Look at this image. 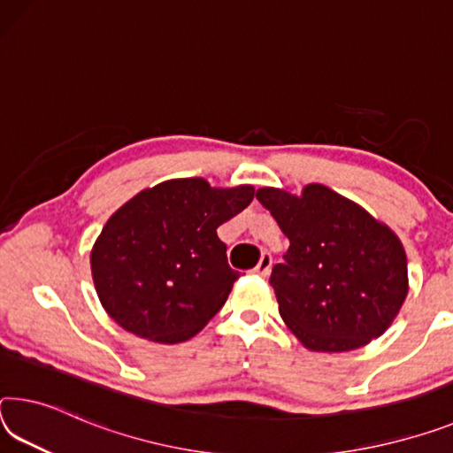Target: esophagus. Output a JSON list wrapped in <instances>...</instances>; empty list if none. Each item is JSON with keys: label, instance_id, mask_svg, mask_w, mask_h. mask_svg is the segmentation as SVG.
I'll return each mask as SVG.
<instances>
[{"label": "esophagus", "instance_id": "obj_1", "mask_svg": "<svg viewBox=\"0 0 453 453\" xmlns=\"http://www.w3.org/2000/svg\"><path fill=\"white\" fill-rule=\"evenodd\" d=\"M270 270H272V256L268 252H264L260 256V262H257V265L254 268V274L265 278L270 274Z\"/></svg>", "mask_w": 453, "mask_h": 453}]
</instances>
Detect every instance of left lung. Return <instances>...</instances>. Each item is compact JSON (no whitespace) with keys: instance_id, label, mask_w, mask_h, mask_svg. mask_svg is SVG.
<instances>
[{"instance_id":"obj_1","label":"left lung","mask_w":453,"mask_h":453,"mask_svg":"<svg viewBox=\"0 0 453 453\" xmlns=\"http://www.w3.org/2000/svg\"><path fill=\"white\" fill-rule=\"evenodd\" d=\"M256 199L290 242L270 284L292 334L314 353H347L381 336L409 292L399 235L320 183L300 196L262 188Z\"/></svg>"}]
</instances>
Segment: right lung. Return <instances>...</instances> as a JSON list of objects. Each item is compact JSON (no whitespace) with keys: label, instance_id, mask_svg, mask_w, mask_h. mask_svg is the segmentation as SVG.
Wrapping results in <instances>:
<instances>
[{"label":"right lung","instance_id":"add662e5","mask_svg":"<svg viewBox=\"0 0 453 453\" xmlns=\"http://www.w3.org/2000/svg\"><path fill=\"white\" fill-rule=\"evenodd\" d=\"M252 199V185L211 188L205 179L185 177L120 205L90 252L106 314L147 341L175 344L196 336L240 278L227 265L218 227Z\"/></svg>","mask_w":453,"mask_h":453}]
</instances>
